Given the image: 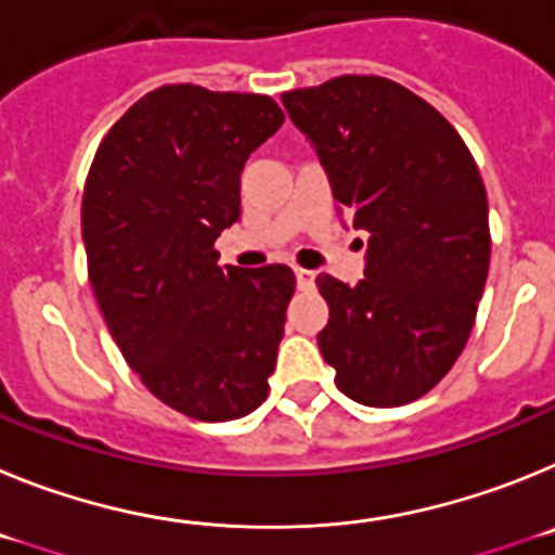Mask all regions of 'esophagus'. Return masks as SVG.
I'll return each instance as SVG.
<instances>
[{
	"label": "esophagus",
	"instance_id": "obj_1",
	"mask_svg": "<svg viewBox=\"0 0 555 555\" xmlns=\"http://www.w3.org/2000/svg\"><path fill=\"white\" fill-rule=\"evenodd\" d=\"M294 274H297V286H300V288H311L313 286V272H311V269L297 267V269H294Z\"/></svg>",
	"mask_w": 555,
	"mask_h": 555
}]
</instances>
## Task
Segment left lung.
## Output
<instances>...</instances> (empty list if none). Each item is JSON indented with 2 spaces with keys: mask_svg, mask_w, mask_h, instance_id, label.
<instances>
[{
  "mask_svg": "<svg viewBox=\"0 0 555 555\" xmlns=\"http://www.w3.org/2000/svg\"><path fill=\"white\" fill-rule=\"evenodd\" d=\"M333 197L370 233L366 278L320 274V350L336 386L372 409L428 395L467 345L487 286L489 203L473 152L430 102L377 75L283 91Z\"/></svg>",
  "mask_w": 555,
  "mask_h": 555,
  "instance_id": "1",
  "label": "left lung"
}]
</instances>
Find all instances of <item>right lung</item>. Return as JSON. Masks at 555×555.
<instances>
[{"mask_svg": "<svg viewBox=\"0 0 555 555\" xmlns=\"http://www.w3.org/2000/svg\"><path fill=\"white\" fill-rule=\"evenodd\" d=\"M283 125L267 94L160 86L96 146L82 191L88 281L113 341L160 403L228 423L267 400L294 294L286 263L219 267L242 169Z\"/></svg>", "mask_w": 555, "mask_h": 555, "instance_id": "1", "label": "right lung"}]
</instances>
